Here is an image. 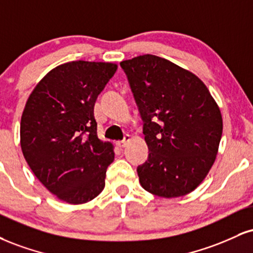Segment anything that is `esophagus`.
Returning <instances> with one entry per match:
<instances>
[{"label": "esophagus", "instance_id": "obj_1", "mask_svg": "<svg viewBox=\"0 0 253 253\" xmlns=\"http://www.w3.org/2000/svg\"><path fill=\"white\" fill-rule=\"evenodd\" d=\"M130 140V135L129 134H126L124 136V140H121V141H117V146L119 148H124L126 147V145L128 144V141Z\"/></svg>", "mask_w": 253, "mask_h": 253}]
</instances>
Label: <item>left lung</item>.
I'll return each mask as SVG.
<instances>
[{
    "label": "left lung",
    "mask_w": 253,
    "mask_h": 253,
    "mask_svg": "<svg viewBox=\"0 0 253 253\" xmlns=\"http://www.w3.org/2000/svg\"><path fill=\"white\" fill-rule=\"evenodd\" d=\"M120 66L150 152L136 167L140 184L164 198L192 192L218 153L223 133L218 105L199 78L163 57L146 54Z\"/></svg>",
    "instance_id": "left-lung-1"
}]
</instances>
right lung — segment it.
<instances>
[{
  "label": "right lung",
  "mask_w": 253,
  "mask_h": 253,
  "mask_svg": "<svg viewBox=\"0 0 253 253\" xmlns=\"http://www.w3.org/2000/svg\"><path fill=\"white\" fill-rule=\"evenodd\" d=\"M118 66L72 61L39 82L21 118V148L36 178L69 204H84L105 187L113 146L97 138L94 105Z\"/></svg>",
  "instance_id": "right-lung-1"
}]
</instances>
